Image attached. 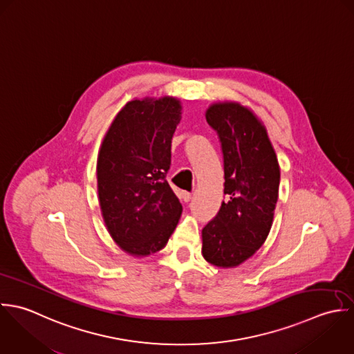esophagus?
I'll return each mask as SVG.
<instances>
[{
	"mask_svg": "<svg viewBox=\"0 0 354 354\" xmlns=\"http://www.w3.org/2000/svg\"><path fill=\"white\" fill-rule=\"evenodd\" d=\"M180 198L185 201V203H189L192 200V194L189 192H182L180 193Z\"/></svg>",
	"mask_w": 354,
	"mask_h": 354,
	"instance_id": "34e87169",
	"label": "esophagus"
}]
</instances>
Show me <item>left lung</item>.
Instances as JSON below:
<instances>
[{
  "mask_svg": "<svg viewBox=\"0 0 354 354\" xmlns=\"http://www.w3.org/2000/svg\"><path fill=\"white\" fill-rule=\"evenodd\" d=\"M205 118L221 142L228 201L203 228V256L214 267L234 268L270 234L281 168L264 124L250 109L232 101L214 102Z\"/></svg>",
  "mask_w": 354,
  "mask_h": 354,
  "instance_id": "1",
  "label": "left lung"
}]
</instances>
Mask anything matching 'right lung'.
<instances>
[{
    "label": "right lung",
    "instance_id": "obj_1",
    "mask_svg": "<svg viewBox=\"0 0 354 354\" xmlns=\"http://www.w3.org/2000/svg\"><path fill=\"white\" fill-rule=\"evenodd\" d=\"M180 111L175 97L133 100L116 115L98 151L97 187L105 225L118 246L134 257L161 250L182 214L165 179Z\"/></svg>",
    "mask_w": 354,
    "mask_h": 354
}]
</instances>
